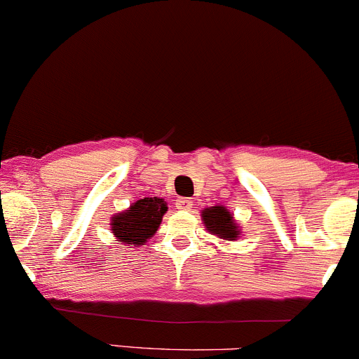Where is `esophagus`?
<instances>
[{"instance_id": "obj_1", "label": "esophagus", "mask_w": 359, "mask_h": 359, "mask_svg": "<svg viewBox=\"0 0 359 359\" xmlns=\"http://www.w3.org/2000/svg\"><path fill=\"white\" fill-rule=\"evenodd\" d=\"M192 201L191 199H185V197H179L175 203V208L179 209V211H191L192 209Z\"/></svg>"}]
</instances>
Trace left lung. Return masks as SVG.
Segmentation results:
<instances>
[{
    "mask_svg": "<svg viewBox=\"0 0 359 359\" xmlns=\"http://www.w3.org/2000/svg\"><path fill=\"white\" fill-rule=\"evenodd\" d=\"M203 222L208 233L221 238L224 241H236L241 236V228L234 219V214L229 212L228 208L216 204L211 208H205L201 212Z\"/></svg>",
    "mask_w": 359,
    "mask_h": 359,
    "instance_id": "left-lung-1",
    "label": "left lung"
}]
</instances>
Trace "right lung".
<instances>
[{
	"label": "right lung",
	"mask_w": 359,
	"mask_h": 359,
	"mask_svg": "<svg viewBox=\"0 0 359 359\" xmlns=\"http://www.w3.org/2000/svg\"><path fill=\"white\" fill-rule=\"evenodd\" d=\"M167 211V201L162 197H143L111 217V231L116 241L138 248L156 233Z\"/></svg>",
	"instance_id": "add662e5"
}]
</instances>
